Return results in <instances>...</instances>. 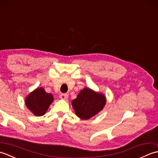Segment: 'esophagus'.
<instances>
[{
	"label": "esophagus",
	"instance_id": "1",
	"mask_svg": "<svg viewBox=\"0 0 158 158\" xmlns=\"http://www.w3.org/2000/svg\"><path fill=\"white\" fill-rule=\"evenodd\" d=\"M68 96L69 95L67 94H61L60 95V98L62 100H66L68 98Z\"/></svg>",
	"mask_w": 158,
	"mask_h": 158
}]
</instances>
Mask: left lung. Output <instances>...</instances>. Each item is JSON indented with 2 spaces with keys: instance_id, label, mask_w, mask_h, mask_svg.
I'll list each match as a JSON object with an SVG mask.
<instances>
[{
  "instance_id": "obj_1",
  "label": "left lung",
  "mask_w": 158,
  "mask_h": 158,
  "mask_svg": "<svg viewBox=\"0 0 158 158\" xmlns=\"http://www.w3.org/2000/svg\"><path fill=\"white\" fill-rule=\"evenodd\" d=\"M106 101L103 94L85 88L73 100L72 106L77 117L81 119H89L103 109Z\"/></svg>"
}]
</instances>
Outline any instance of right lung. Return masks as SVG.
Wrapping results in <instances>:
<instances>
[{"mask_svg":"<svg viewBox=\"0 0 158 158\" xmlns=\"http://www.w3.org/2000/svg\"><path fill=\"white\" fill-rule=\"evenodd\" d=\"M53 101L51 94L47 93L43 88L35 89L26 97L25 104L27 108L36 116L45 115Z\"/></svg>","mask_w":158,"mask_h":158,"instance_id":"obj_1","label":"right lung"}]
</instances>
